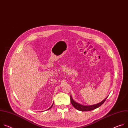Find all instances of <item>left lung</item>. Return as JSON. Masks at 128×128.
Listing matches in <instances>:
<instances>
[{"label":"left lung","mask_w":128,"mask_h":128,"mask_svg":"<svg viewBox=\"0 0 128 128\" xmlns=\"http://www.w3.org/2000/svg\"><path fill=\"white\" fill-rule=\"evenodd\" d=\"M108 96H107L105 98H104L103 100L100 102L94 104V105H90V106H85L83 105L82 104H80L77 102H76L75 100H74L72 98V96H70V101L72 102V106L77 110L80 111H91L92 110H94L95 109H96L100 107L102 104L104 102H105L106 99L107 98Z\"/></svg>","instance_id":"8db88e82"}]
</instances>
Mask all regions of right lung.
<instances>
[{
  "instance_id": "add662e5",
  "label": "right lung",
  "mask_w": 128,
  "mask_h": 128,
  "mask_svg": "<svg viewBox=\"0 0 128 128\" xmlns=\"http://www.w3.org/2000/svg\"><path fill=\"white\" fill-rule=\"evenodd\" d=\"M53 104H54V103H53V104H52V106H51V107H50V108H49V109H50V108H52V105H53Z\"/></svg>"
}]
</instances>
